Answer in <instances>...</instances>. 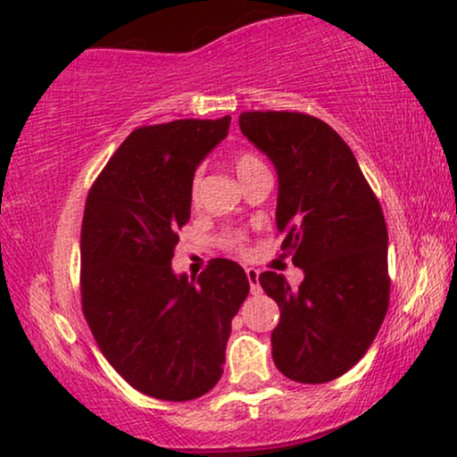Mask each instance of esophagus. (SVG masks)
<instances>
[{
	"mask_svg": "<svg viewBox=\"0 0 457 457\" xmlns=\"http://www.w3.org/2000/svg\"><path fill=\"white\" fill-rule=\"evenodd\" d=\"M245 275H247V281H250L252 294H260V270L247 269Z\"/></svg>",
	"mask_w": 457,
	"mask_h": 457,
	"instance_id": "34e87169",
	"label": "esophagus"
}]
</instances>
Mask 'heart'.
<instances>
[{"instance_id": "heart-1", "label": "heart", "mask_w": 457, "mask_h": 457, "mask_svg": "<svg viewBox=\"0 0 457 457\" xmlns=\"http://www.w3.org/2000/svg\"><path fill=\"white\" fill-rule=\"evenodd\" d=\"M262 162H260V159L253 155V153H247V151H243V153H239V155L235 157V170H237V176L239 178H243L245 174H250V171H253V170H258V168H262ZM197 188H199V176H195L193 178V182H191V197L195 199L197 197ZM224 243H227L228 247H235V250H239V247L243 245V237L241 235H228L227 239H224Z\"/></svg>"}]
</instances>
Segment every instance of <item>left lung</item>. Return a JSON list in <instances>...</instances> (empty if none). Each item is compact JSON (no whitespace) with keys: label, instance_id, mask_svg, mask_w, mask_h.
Masks as SVG:
<instances>
[{"label":"left lung","instance_id":"1","mask_svg":"<svg viewBox=\"0 0 457 457\" xmlns=\"http://www.w3.org/2000/svg\"><path fill=\"white\" fill-rule=\"evenodd\" d=\"M239 128L279 176L281 250L304 270L289 287L266 270L279 304L272 361L289 380L323 384L346 373L376 340L388 311V230L353 151L328 123L292 111H250Z\"/></svg>","mask_w":457,"mask_h":457}]
</instances>
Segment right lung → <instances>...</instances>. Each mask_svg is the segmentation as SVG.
Segmentation results:
<instances>
[{
	"label": "right lung",
	"instance_id": "right-lung-1",
	"mask_svg": "<svg viewBox=\"0 0 457 457\" xmlns=\"http://www.w3.org/2000/svg\"><path fill=\"white\" fill-rule=\"evenodd\" d=\"M228 126L224 115L134 129L87 193L86 321L112 370L162 401H191L216 386L230 321L250 294L233 260H210L197 281L171 270L178 228L191 218L195 170Z\"/></svg>",
	"mask_w": 457,
	"mask_h": 457
}]
</instances>
